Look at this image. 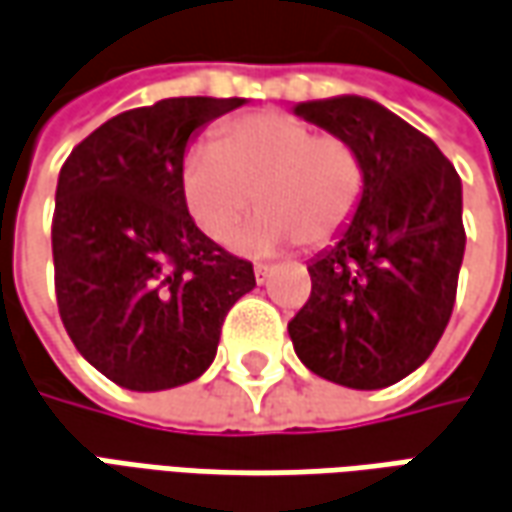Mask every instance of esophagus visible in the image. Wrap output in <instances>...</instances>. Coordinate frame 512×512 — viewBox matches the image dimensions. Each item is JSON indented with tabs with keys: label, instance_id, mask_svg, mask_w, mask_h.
Returning a JSON list of instances; mask_svg holds the SVG:
<instances>
[{
	"label": "esophagus",
	"instance_id": "34e87169",
	"mask_svg": "<svg viewBox=\"0 0 512 512\" xmlns=\"http://www.w3.org/2000/svg\"><path fill=\"white\" fill-rule=\"evenodd\" d=\"M253 276H256V281H259V284H264V281H267V276H270V267H267V264H256V267H253Z\"/></svg>",
	"mask_w": 512,
	"mask_h": 512
}]
</instances>
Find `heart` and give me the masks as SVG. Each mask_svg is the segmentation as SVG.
I'll return each mask as SVG.
<instances>
[{
	"label": "heart",
	"mask_w": 512,
	"mask_h": 512,
	"mask_svg": "<svg viewBox=\"0 0 512 512\" xmlns=\"http://www.w3.org/2000/svg\"><path fill=\"white\" fill-rule=\"evenodd\" d=\"M365 195V164L340 133H315L290 114H250L186 158L183 206L217 245H228L253 209L262 211L239 242L253 253L317 250L337 242Z\"/></svg>",
	"instance_id": "obj_1"
}]
</instances>
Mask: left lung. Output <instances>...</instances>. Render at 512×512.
Listing matches in <instances>:
<instances>
[{
	"label": "left lung",
	"mask_w": 512,
	"mask_h": 512,
	"mask_svg": "<svg viewBox=\"0 0 512 512\" xmlns=\"http://www.w3.org/2000/svg\"><path fill=\"white\" fill-rule=\"evenodd\" d=\"M295 114L354 144L365 195L340 242L309 264L290 320L320 379L379 390L421 368L449 326L465 253L463 183L438 144L365 97L301 102Z\"/></svg>",
	"instance_id": "obj_1"
}]
</instances>
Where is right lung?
Instances as JSON below:
<instances>
[{
  "instance_id": "right-lung-1",
  "label": "right lung",
  "mask_w": 512,
  "mask_h": 512,
  "mask_svg": "<svg viewBox=\"0 0 512 512\" xmlns=\"http://www.w3.org/2000/svg\"><path fill=\"white\" fill-rule=\"evenodd\" d=\"M245 100L169 97L130 108L63 161L52 262L74 348L139 393L195 382L222 320L256 287L253 264L211 242L181 197L189 136Z\"/></svg>"
}]
</instances>
